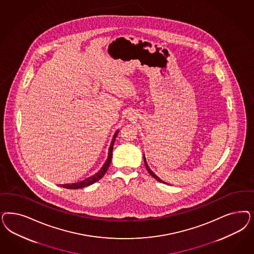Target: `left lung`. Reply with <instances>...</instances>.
<instances>
[{
  "label": "left lung",
  "mask_w": 254,
  "mask_h": 254,
  "mask_svg": "<svg viewBox=\"0 0 254 254\" xmlns=\"http://www.w3.org/2000/svg\"><path fill=\"white\" fill-rule=\"evenodd\" d=\"M143 157H144V162H145V165H146V168H147V172L149 173V174H150V175H151V176H152V177H153V178H154L156 180H158L159 182H164L163 180H161L160 178H158V177L156 176L155 174H154V173L152 172V171L150 170V168H149V167H148V165H147V161H146V158H145V154H144Z\"/></svg>",
  "instance_id": "left-lung-1"
}]
</instances>
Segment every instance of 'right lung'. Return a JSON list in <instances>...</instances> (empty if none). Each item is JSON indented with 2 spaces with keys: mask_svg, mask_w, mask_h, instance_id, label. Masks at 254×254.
Instances as JSON below:
<instances>
[{
  "mask_svg": "<svg viewBox=\"0 0 254 254\" xmlns=\"http://www.w3.org/2000/svg\"><path fill=\"white\" fill-rule=\"evenodd\" d=\"M119 133V130L115 132L114 136L112 138L111 141V144H110V147L108 149V156H107V161L106 163L104 164V165L102 166V168L99 170L98 172L96 174H94L93 176H91L90 178H87L86 180H82L79 182H76V183H72V184H61V187L66 189H81L84 187H87V186H90L91 184L97 182L99 180H101L104 175L106 174V172L110 165L111 163V159H112V150H113V146H114L115 139L117 137V134Z\"/></svg>",
  "mask_w": 254,
  "mask_h": 254,
  "instance_id": "1",
  "label": "right lung"
}]
</instances>
